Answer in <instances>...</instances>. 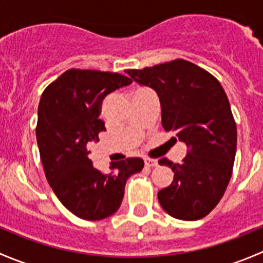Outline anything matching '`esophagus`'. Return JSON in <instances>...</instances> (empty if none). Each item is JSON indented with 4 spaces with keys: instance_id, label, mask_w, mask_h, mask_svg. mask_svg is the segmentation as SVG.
<instances>
[{
    "instance_id": "34e87169",
    "label": "esophagus",
    "mask_w": 263,
    "mask_h": 263,
    "mask_svg": "<svg viewBox=\"0 0 263 263\" xmlns=\"http://www.w3.org/2000/svg\"><path fill=\"white\" fill-rule=\"evenodd\" d=\"M145 165L153 168V166L158 165V160H155V159H145Z\"/></svg>"
}]
</instances>
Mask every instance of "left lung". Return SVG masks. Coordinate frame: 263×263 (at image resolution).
Returning <instances> with one entry per match:
<instances>
[{"instance_id": "left-lung-1", "label": "left lung", "mask_w": 263, "mask_h": 263, "mask_svg": "<svg viewBox=\"0 0 263 263\" xmlns=\"http://www.w3.org/2000/svg\"><path fill=\"white\" fill-rule=\"evenodd\" d=\"M126 73L158 94L164 129L188 147L182 164L159 160L174 173L172 184L158 192L159 203L176 219H202L221 200L237 153V126L224 89L211 73L184 60Z\"/></svg>"}]
</instances>
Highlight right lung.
<instances>
[{
  "label": "right lung",
  "instance_id": "1",
  "mask_svg": "<svg viewBox=\"0 0 263 263\" xmlns=\"http://www.w3.org/2000/svg\"><path fill=\"white\" fill-rule=\"evenodd\" d=\"M132 82L127 76L92 70H68L42 94L36 141L47 181L73 215L102 220L116 213L127 179L144 168L141 158L110 163L103 174L92 166L89 148L105 131L100 104L108 94Z\"/></svg>",
  "mask_w": 263,
  "mask_h": 263
}]
</instances>
